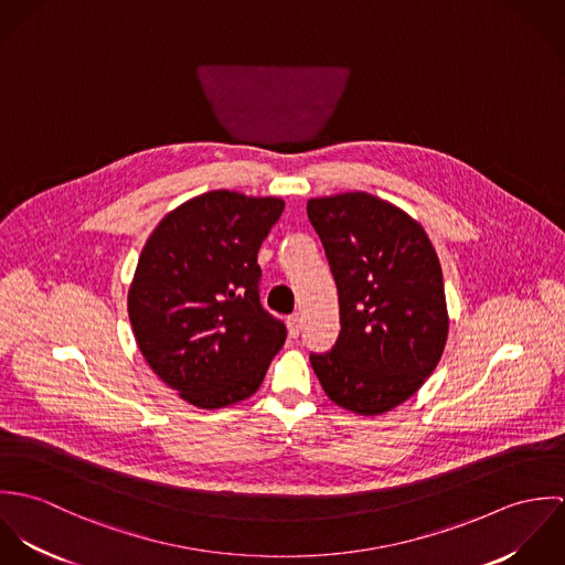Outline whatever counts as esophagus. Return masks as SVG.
I'll return each instance as SVG.
<instances>
[{
    "label": "esophagus",
    "instance_id": "obj_1",
    "mask_svg": "<svg viewBox=\"0 0 565 565\" xmlns=\"http://www.w3.org/2000/svg\"><path fill=\"white\" fill-rule=\"evenodd\" d=\"M287 326H289V334L291 337H298L300 330H302V318L296 313V316H289L287 318Z\"/></svg>",
    "mask_w": 565,
    "mask_h": 565
}]
</instances>
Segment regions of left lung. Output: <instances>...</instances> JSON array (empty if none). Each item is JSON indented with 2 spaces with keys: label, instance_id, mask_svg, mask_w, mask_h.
<instances>
[{
  "label": "left lung",
  "instance_id": "8db88e82",
  "mask_svg": "<svg viewBox=\"0 0 565 565\" xmlns=\"http://www.w3.org/2000/svg\"><path fill=\"white\" fill-rule=\"evenodd\" d=\"M309 220L339 294V337L311 365L328 398L359 415L408 401L437 367L448 311L424 228L370 193L316 198Z\"/></svg>",
  "mask_w": 565,
  "mask_h": 565
}]
</instances>
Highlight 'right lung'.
Returning a JSON list of instances; mask_svg holds the SVG:
<instances>
[{
    "label": "right lung",
    "mask_w": 565,
    "mask_h": 565,
    "mask_svg": "<svg viewBox=\"0 0 565 565\" xmlns=\"http://www.w3.org/2000/svg\"><path fill=\"white\" fill-rule=\"evenodd\" d=\"M282 209L278 198L211 191L171 211L139 256L130 323L154 374L186 403L245 401L287 339L260 305L256 263Z\"/></svg>",
    "instance_id": "obj_1"
}]
</instances>
